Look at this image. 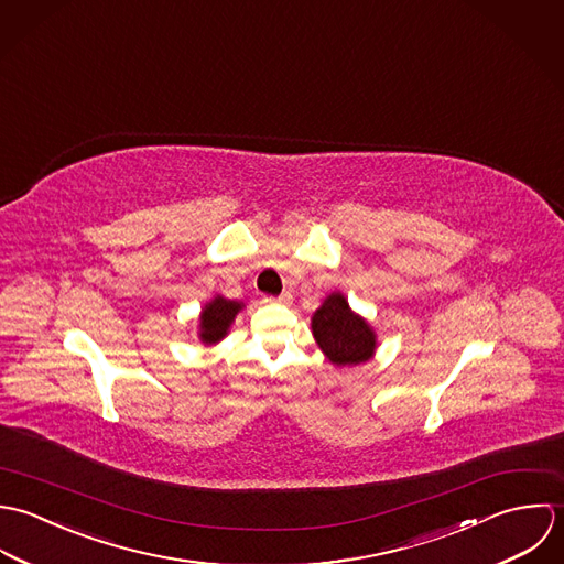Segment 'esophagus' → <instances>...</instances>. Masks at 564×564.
I'll use <instances>...</instances> for the list:
<instances>
[{"label": "esophagus", "mask_w": 564, "mask_h": 564, "mask_svg": "<svg viewBox=\"0 0 564 564\" xmlns=\"http://www.w3.org/2000/svg\"><path fill=\"white\" fill-rule=\"evenodd\" d=\"M263 303H279V305H290L292 303V294L283 292L281 296H265Z\"/></svg>", "instance_id": "1"}]
</instances>
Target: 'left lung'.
I'll return each mask as SVG.
<instances>
[{"label":"left lung","instance_id":"1","mask_svg":"<svg viewBox=\"0 0 564 564\" xmlns=\"http://www.w3.org/2000/svg\"><path fill=\"white\" fill-rule=\"evenodd\" d=\"M312 334L334 366H359L372 359L377 334L364 316L350 310L341 292H332L312 316Z\"/></svg>","mask_w":564,"mask_h":564}]
</instances>
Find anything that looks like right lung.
Masks as SVG:
<instances>
[{
    "label": "right lung",
    "instance_id": "add662e5",
    "mask_svg": "<svg viewBox=\"0 0 564 564\" xmlns=\"http://www.w3.org/2000/svg\"><path fill=\"white\" fill-rule=\"evenodd\" d=\"M243 310L241 301H228L225 296L216 294L209 303H205L198 316V338L205 346H214L228 336L230 325L235 323L237 314Z\"/></svg>",
    "mask_w": 564,
    "mask_h": 564
}]
</instances>
